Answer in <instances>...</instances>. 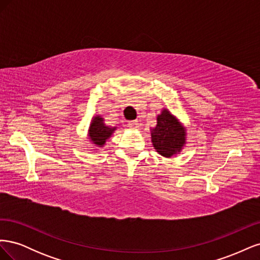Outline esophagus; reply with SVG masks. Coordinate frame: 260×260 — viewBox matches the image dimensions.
Wrapping results in <instances>:
<instances>
[{"label": "esophagus", "instance_id": "34e87169", "mask_svg": "<svg viewBox=\"0 0 260 260\" xmlns=\"http://www.w3.org/2000/svg\"><path fill=\"white\" fill-rule=\"evenodd\" d=\"M128 125H129V128H131V129H137V128L140 127V122L138 120H131V121H129Z\"/></svg>", "mask_w": 260, "mask_h": 260}]
</instances>
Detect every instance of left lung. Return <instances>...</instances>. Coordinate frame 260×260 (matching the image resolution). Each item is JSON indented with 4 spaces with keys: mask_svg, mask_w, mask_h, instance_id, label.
I'll return each instance as SVG.
<instances>
[{
    "mask_svg": "<svg viewBox=\"0 0 260 260\" xmlns=\"http://www.w3.org/2000/svg\"><path fill=\"white\" fill-rule=\"evenodd\" d=\"M151 139L156 152L170 158L185 145L186 130L176 116L164 108L157 116L156 127L151 129Z\"/></svg>",
    "mask_w": 260,
    "mask_h": 260,
    "instance_id": "8db88e82",
    "label": "left lung"
}]
</instances>
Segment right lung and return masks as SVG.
I'll list each match as a JSON object with an SVG mask.
<instances>
[{
    "label": "right lung",
    "instance_id": "right-lung-1",
    "mask_svg": "<svg viewBox=\"0 0 260 260\" xmlns=\"http://www.w3.org/2000/svg\"><path fill=\"white\" fill-rule=\"evenodd\" d=\"M116 127H109L104 122V118L102 116L96 115L92 118L90 127L88 130V139L91 141V143L98 147H103L106 143V141L112 137L115 132Z\"/></svg>",
    "mask_w": 260,
    "mask_h": 260
}]
</instances>
